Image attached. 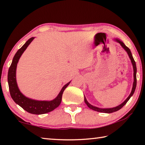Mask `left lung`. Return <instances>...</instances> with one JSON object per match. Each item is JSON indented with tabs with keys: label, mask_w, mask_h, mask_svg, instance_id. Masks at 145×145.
<instances>
[{
	"label": "left lung",
	"mask_w": 145,
	"mask_h": 145,
	"mask_svg": "<svg viewBox=\"0 0 145 145\" xmlns=\"http://www.w3.org/2000/svg\"><path fill=\"white\" fill-rule=\"evenodd\" d=\"M115 40H116L118 43H119L121 46H122L123 48L125 50H126V52L128 54V55L129 56L130 59H131V61L132 62V66H133V69H134V82H133V86H132V89L131 91V94L129 95V96L127 97V99L125 100V101L121 104L120 105H119L117 107H115L113 108H107V109H102V108H99V107H95L93 106V105H91L89 102L87 101L86 99V97H84V102L86 105H88V107L90 108L92 110H94L95 111H98V112H105V113H111V112H116L117 111H118L120 109H121V108L124 106L125 105L127 104V102L129 101V100L131 99V97L133 95L135 91V89H136V84H137V79H136V72H137V68H136V62H135V61L133 57H132V53L131 52V50H130V49L127 47V46L125 45V44L122 42V41H120L118 39H115Z\"/></svg>",
	"instance_id": "1"
}]
</instances>
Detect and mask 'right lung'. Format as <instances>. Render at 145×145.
I'll use <instances>...</instances> for the list:
<instances>
[{
  "label": "right lung",
  "instance_id": "right-lung-1",
  "mask_svg": "<svg viewBox=\"0 0 145 145\" xmlns=\"http://www.w3.org/2000/svg\"><path fill=\"white\" fill-rule=\"evenodd\" d=\"M34 39V37H32L28 40L15 54L11 65L9 68L8 81L11 97L16 104L19 105L25 111L29 112V113L33 114H42L53 111L60 105L61 100H62L63 91L69 85L70 82L64 86L57 97L51 101H40V100L29 99V98L24 96L20 92L18 88V86H17L16 80L17 63L18 62L20 57H21L24 51L25 50V49L27 48L29 44L32 42V41Z\"/></svg>",
  "mask_w": 145,
  "mask_h": 145
}]
</instances>
